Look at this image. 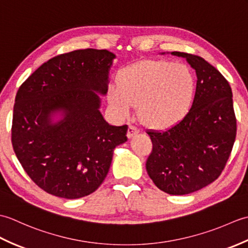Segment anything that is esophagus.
I'll list each match as a JSON object with an SVG mask.
<instances>
[{"mask_svg":"<svg viewBox=\"0 0 248 248\" xmlns=\"http://www.w3.org/2000/svg\"><path fill=\"white\" fill-rule=\"evenodd\" d=\"M139 133V130L136 129L133 125H129V129H128V132H127V136L128 139H132L134 135H136Z\"/></svg>","mask_w":248,"mask_h":248,"instance_id":"esophagus-1","label":"esophagus"}]
</instances>
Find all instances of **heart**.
I'll return each instance as SVG.
<instances>
[{"instance_id":"1","label":"heart","mask_w":248,"mask_h":248,"mask_svg":"<svg viewBox=\"0 0 248 248\" xmlns=\"http://www.w3.org/2000/svg\"><path fill=\"white\" fill-rule=\"evenodd\" d=\"M195 92L192 70L180 62L144 61L120 72L118 86L108 88V102L120 117L138 107L140 120L152 129H166L180 121Z\"/></svg>"}]
</instances>
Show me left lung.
Returning a JSON list of instances; mask_svg holds the SVG:
<instances>
[{"label":"left lung","mask_w":248,"mask_h":248,"mask_svg":"<svg viewBox=\"0 0 248 248\" xmlns=\"http://www.w3.org/2000/svg\"><path fill=\"white\" fill-rule=\"evenodd\" d=\"M170 54L186 59L196 71V92L182 120L162 132H147L152 151L146 170L161 191L186 195L209 186L223 171L234 144L236 119L231 87L217 68L197 55Z\"/></svg>","instance_id":"1"}]
</instances>
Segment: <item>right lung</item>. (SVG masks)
Listing matches in <instances>:
<instances>
[{
    "label": "right lung",
    "mask_w": 248,
    "mask_h": 248,
    "mask_svg": "<svg viewBox=\"0 0 248 248\" xmlns=\"http://www.w3.org/2000/svg\"><path fill=\"white\" fill-rule=\"evenodd\" d=\"M116 55L85 49L41 65L17 93L12 143L23 170L57 197L93 193L107 177L128 125H110L100 112ZM57 119H55V117Z\"/></svg>",
    "instance_id": "add662e5"
}]
</instances>
